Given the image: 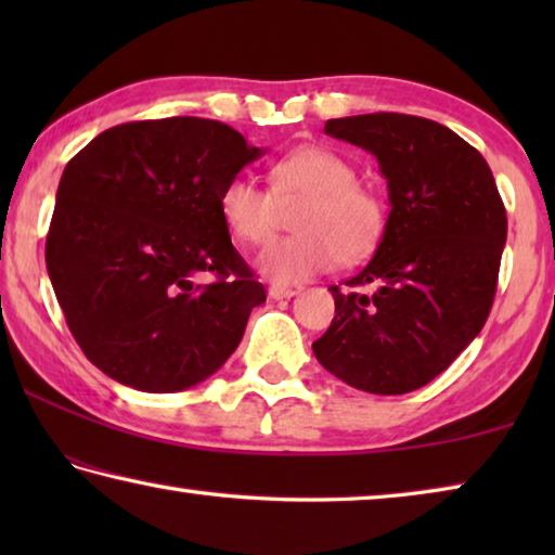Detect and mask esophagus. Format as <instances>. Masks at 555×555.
Here are the masks:
<instances>
[{"mask_svg":"<svg viewBox=\"0 0 555 555\" xmlns=\"http://www.w3.org/2000/svg\"><path fill=\"white\" fill-rule=\"evenodd\" d=\"M296 291L286 288V286H269V298L274 300H284V298H294Z\"/></svg>","mask_w":555,"mask_h":555,"instance_id":"1","label":"esophagus"}]
</instances>
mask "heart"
I'll list each match as a JSON object with an SVG mask.
<instances>
[{"label": "heart", "instance_id": "1", "mask_svg": "<svg viewBox=\"0 0 555 555\" xmlns=\"http://www.w3.org/2000/svg\"><path fill=\"white\" fill-rule=\"evenodd\" d=\"M271 191L249 176H234L220 191V218L232 237L267 242L279 205L300 203L296 234L269 242L257 269L279 284L311 279L337 264L370 257L382 240L387 210L377 193L357 183V168L333 149L304 146L271 166Z\"/></svg>", "mask_w": 555, "mask_h": 555}]
</instances>
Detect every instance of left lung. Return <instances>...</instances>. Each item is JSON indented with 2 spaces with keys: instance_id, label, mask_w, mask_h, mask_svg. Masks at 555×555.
<instances>
[{
  "instance_id": "8db88e82",
  "label": "left lung",
  "mask_w": 555,
  "mask_h": 555,
  "mask_svg": "<svg viewBox=\"0 0 555 555\" xmlns=\"http://www.w3.org/2000/svg\"><path fill=\"white\" fill-rule=\"evenodd\" d=\"M325 134L377 156L389 218L374 257L345 288L313 352L354 389L426 387L480 335L490 315L506 210L490 166L434 119L374 112L327 119Z\"/></svg>"
}]
</instances>
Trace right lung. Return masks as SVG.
<instances>
[{
  "mask_svg": "<svg viewBox=\"0 0 555 555\" xmlns=\"http://www.w3.org/2000/svg\"><path fill=\"white\" fill-rule=\"evenodd\" d=\"M261 154L222 121L166 117L102 131L65 166L46 269L75 343L107 377L181 391L237 350L267 291L218 201ZM203 270L210 285L194 281Z\"/></svg>",
  "mask_w": 555,
  "mask_h": 555,
  "instance_id": "add662e5",
  "label": "right lung"
}]
</instances>
